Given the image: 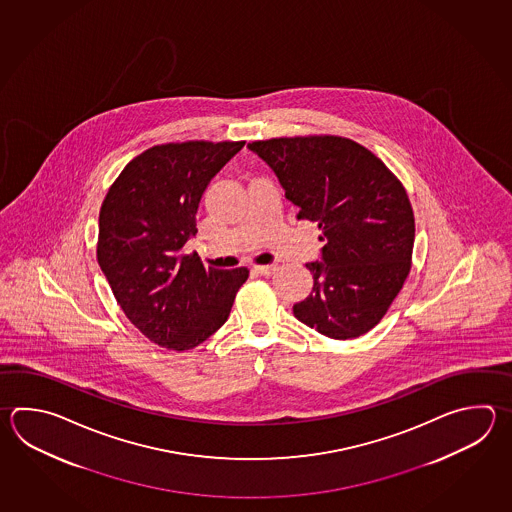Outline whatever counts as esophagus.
I'll return each instance as SVG.
<instances>
[{
    "label": "esophagus",
    "instance_id": "obj_1",
    "mask_svg": "<svg viewBox=\"0 0 512 512\" xmlns=\"http://www.w3.org/2000/svg\"><path fill=\"white\" fill-rule=\"evenodd\" d=\"M253 270H255L257 273H261V275H272V273L275 272V266L264 264V266H255Z\"/></svg>",
    "mask_w": 512,
    "mask_h": 512
}]
</instances>
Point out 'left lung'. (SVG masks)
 <instances>
[{
	"label": "left lung",
	"mask_w": 512,
	"mask_h": 512,
	"mask_svg": "<svg viewBox=\"0 0 512 512\" xmlns=\"http://www.w3.org/2000/svg\"><path fill=\"white\" fill-rule=\"evenodd\" d=\"M297 219L319 226L324 262H310L312 293L293 315L315 332L346 341L370 332L412 268L416 222L401 180L370 149L337 135L255 140Z\"/></svg>",
	"instance_id": "1"
}]
</instances>
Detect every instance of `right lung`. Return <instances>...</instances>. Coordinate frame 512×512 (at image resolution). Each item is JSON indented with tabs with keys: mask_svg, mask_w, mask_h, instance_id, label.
<instances>
[{
	"mask_svg": "<svg viewBox=\"0 0 512 512\" xmlns=\"http://www.w3.org/2000/svg\"><path fill=\"white\" fill-rule=\"evenodd\" d=\"M244 146L167 142L142 151L105 195L96 259L127 319L155 345L184 352L226 323L250 270L206 268L184 253L209 180Z\"/></svg>",
	"mask_w": 512,
	"mask_h": 512,
	"instance_id": "add662e5",
	"label": "right lung"
}]
</instances>
